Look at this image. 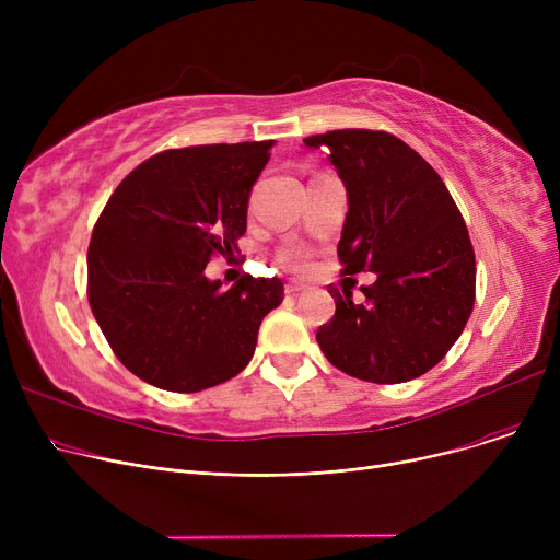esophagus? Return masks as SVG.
Wrapping results in <instances>:
<instances>
[{
  "label": "esophagus",
  "instance_id": "obj_1",
  "mask_svg": "<svg viewBox=\"0 0 560 560\" xmlns=\"http://www.w3.org/2000/svg\"><path fill=\"white\" fill-rule=\"evenodd\" d=\"M302 290H304V283H300V281H288L285 283V295H300Z\"/></svg>",
  "mask_w": 560,
  "mask_h": 560
}]
</instances>
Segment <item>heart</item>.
Masks as SVG:
<instances>
[{"label": "heart", "instance_id": "b5f03b06", "mask_svg": "<svg viewBox=\"0 0 560 560\" xmlns=\"http://www.w3.org/2000/svg\"><path fill=\"white\" fill-rule=\"evenodd\" d=\"M281 258H283L288 268H302V265H304V254L300 249H290Z\"/></svg>", "mask_w": 560, "mask_h": 560}]
</instances>
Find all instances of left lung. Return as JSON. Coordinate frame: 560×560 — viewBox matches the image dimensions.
<instances>
[{
    "mask_svg": "<svg viewBox=\"0 0 560 560\" xmlns=\"http://www.w3.org/2000/svg\"><path fill=\"white\" fill-rule=\"evenodd\" d=\"M327 150L347 188L342 275L374 272L363 304L329 285L334 317L317 329L331 365L372 384H404L445 359L475 306L477 262L465 220L440 174L388 131L304 138Z\"/></svg>",
    "mask_w": 560,
    "mask_h": 560,
    "instance_id": "obj_1",
    "label": "left lung"
}]
</instances>
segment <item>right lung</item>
<instances>
[{"label":"right lung","instance_id":"obj_1","mask_svg":"<svg viewBox=\"0 0 560 560\" xmlns=\"http://www.w3.org/2000/svg\"><path fill=\"white\" fill-rule=\"evenodd\" d=\"M272 140L197 144L142 161L115 188L88 247V302L113 354L172 393L224 384L254 357L281 279L243 275L229 290L206 262L247 231L252 186Z\"/></svg>","mask_w":560,"mask_h":560}]
</instances>
